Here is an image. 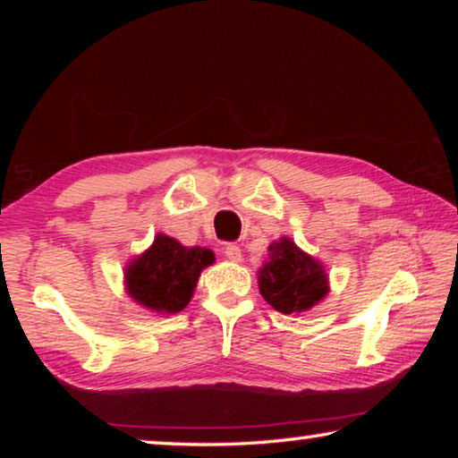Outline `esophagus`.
Masks as SVG:
<instances>
[{"mask_svg":"<svg viewBox=\"0 0 458 458\" xmlns=\"http://www.w3.org/2000/svg\"><path fill=\"white\" fill-rule=\"evenodd\" d=\"M224 257H226L230 262H240L242 260V250L236 244H228L224 246Z\"/></svg>","mask_w":458,"mask_h":458,"instance_id":"34e87169","label":"esophagus"}]
</instances>
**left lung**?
<instances>
[{
	"mask_svg": "<svg viewBox=\"0 0 458 458\" xmlns=\"http://www.w3.org/2000/svg\"><path fill=\"white\" fill-rule=\"evenodd\" d=\"M257 275L262 299L283 315L307 313L329 294V275L323 262L289 236L268 244L267 260Z\"/></svg>",
	"mask_w": 458,
	"mask_h": 458,
	"instance_id": "8db88e82",
	"label": "left lung"
}]
</instances>
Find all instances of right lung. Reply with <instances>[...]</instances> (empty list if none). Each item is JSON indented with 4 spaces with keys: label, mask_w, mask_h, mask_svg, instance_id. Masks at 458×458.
Here are the masks:
<instances>
[{
    "label": "right lung",
    "mask_w": 458,
    "mask_h": 458,
    "mask_svg": "<svg viewBox=\"0 0 458 458\" xmlns=\"http://www.w3.org/2000/svg\"><path fill=\"white\" fill-rule=\"evenodd\" d=\"M214 262L210 248L183 246L159 232L147 250L127 262L125 293L153 313L175 315L188 307L201 270Z\"/></svg>",
    "instance_id": "obj_1"
}]
</instances>
